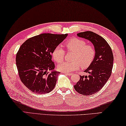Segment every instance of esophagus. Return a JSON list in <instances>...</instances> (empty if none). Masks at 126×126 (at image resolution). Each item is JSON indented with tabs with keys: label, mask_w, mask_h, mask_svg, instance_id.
<instances>
[{
	"label": "esophagus",
	"mask_w": 126,
	"mask_h": 126,
	"mask_svg": "<svg viewBox=\"0 0 126 126\" xmlns=\"http://www.w3.org/2000/svg\"><path fill=\"white\" fill-rule=\"evenodd\" d=\"M66 74H67V75L68 76H72L73 75V73H65Z\"/></svg>",
	"instance_id": "1"
}]
</instances>
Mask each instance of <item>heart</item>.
Returning a JSON list of instances; mask_svg holds the SVG:
<instances>
[{"mask_svg":"<svg viewBox=\"0 0 126 126\" xmlns=\"http://www.w3.org/2000/svg\"><path fill=\"white\" fill-rule=\"evenodd\" d=\"M65 46L68 52H73L71 59L72 61H65L58 66V70L63 72H71L76 71L80 66L87 68L91 65L95 57L96 50L92 45H87L84 40L73 38L65 43ZM65 51L60 46L56 47L52 52L54 60L60 63L64 60Z\"/></svg>","mask_w":126,"mask_h":126,"instance_id":"1","label":"heart"}]
</instances>
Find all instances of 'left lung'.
Returning <instances> with one entry per match:
<instances>
[{
  "label": "left lung",
  "mask_w": 126,
  "mask_h": 126,
  "mask_svg": "<svg viewBox=\"0 0 126 126\" xmlns=\"http://www.w3.org/2000/svg\"><path fill=\"white\" fill-rule=\"evenodd\" d=\"M77 35L93 43L96 55L93 62L84 71L89 75L80 76L74 88L79 94L91 95L101 90L110 78L113 67L114 56L111 47L101 36L90 31L78 33Z\"/></svg>",
  "instance_id": "obj_1"
}]
</instances>
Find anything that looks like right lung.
I'll return each instance as SVG.
<instances>
[{
  "instance_id": "1",
  "label": "right lung",
  "mask_w": 126,
  "mask_h": 126,
  "mask_svg": "<svg viewBox=\"0 0 126 126\" xmlns=\"http://www.w3.org/2000/svg\"><path fill=\"white\" fill-rule=\"evenodd\" d=\"M67 36L45 33L29 38L20 46L16 58L18 75L34 93H48L54 88L60 72L54 70L52 52Z\"/></svg>"
}]
</instances>
